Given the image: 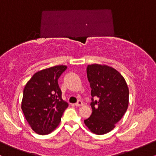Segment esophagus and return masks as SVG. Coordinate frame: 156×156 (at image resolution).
<instances>
[{
  "label": "esophagus",
  "instance_id": "esophagus-1",
  "mask_svg": "<svg viewBox=\"0 0 156 156\" xmlns=\"http://www.w3.org/2000/svg\"><path fill=\"white\" fill-rule=\"evenodd\" d=\"M83 105V102H82L81 101H78V102H77L76 103H75V105H76V106H78V107H79V106H81V105Z\"/></svg>",
  "mask_w": 156,
  "mask_h": 156
}]
</instances>
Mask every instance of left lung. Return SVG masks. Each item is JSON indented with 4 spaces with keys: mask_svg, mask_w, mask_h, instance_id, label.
<instances>
[{
    "mask_svg": "<svg viewBox=\"0 0 156 156\" xmlns=\"http://www.w3.org/2000/svg\"><path fill=\"white\" fill-rule=\"evenodd\" d=\"M87 72L92 113L84 123L93 133L102 135L113 130L126 112L129 90L124 78L114 68L94 64L88 65Z\"/></svg>",
    "mask_w": 156,
    "mask_h": 156,
    "instance_id": "obj_1",
    "label": "left lung"
}]
</instances>
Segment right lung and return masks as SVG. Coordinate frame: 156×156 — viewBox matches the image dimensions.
Segmentation results:
<instances>
[{
	"label": "right lung",
	"instance_id": "obj_1",
	"mask_svg": "<svg viewBox=\"0 0 156 156\" xmlns=\"http://www.w3.org/2000/svg\"><path fill=\"white\" fill-rule=\"evenodd\" d=\"M67 69L58 65L36 73L23 90L22 108L28 124L37 133H51L60 123L68 103L62 98L58 79Z\"/></svg>",
	"mask_w": 156,
	"mask_h": 156
}]
</instances>
